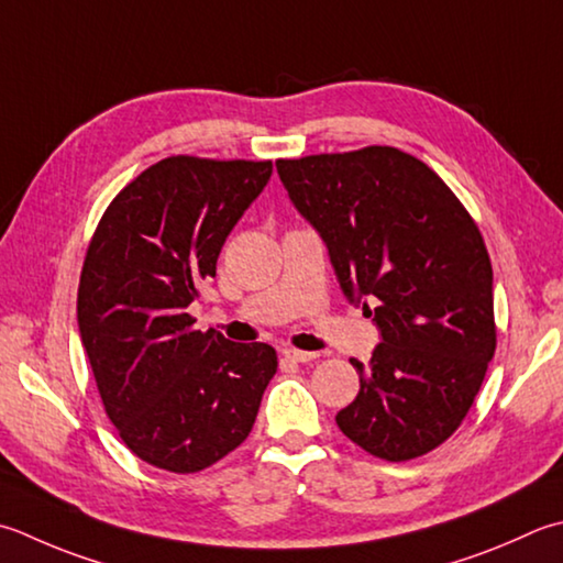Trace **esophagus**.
<instances>
[{
    "label": "esophagus",
    "instance_id": "34e87169",
    "mask_svg": "<svg viewBox=\"0 0 563 563\" xmlns=\"http://www.w3.org/2000/svg\"><path fill=\"white\" fill-rule=\"evenodd\" d=\"M283 356L288 358V361H292V363H310V361H314L319 354H314V351H300V349L288 346V349H283Z\"/></svg>",
    "mask_w": 563,
    "mask_h": 563
}]
</instances>
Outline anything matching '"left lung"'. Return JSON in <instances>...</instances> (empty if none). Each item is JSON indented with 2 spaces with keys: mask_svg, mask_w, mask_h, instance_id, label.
Listing matches in <instances>:
<instances>
[{
  "mask_svg": "<svg viewBox=\"0 0 563 563\" xmlns=\"http://www.w3.org/2000/svg\"><path fill=\"white\" fill-rule=\"evenodd\" d=\"M300 214L322 234L349 300L373 295L383 341L336 415L383 461L444 444L468 415L495 354L493 266L468 209L420 158L393 146L278 158Z\"/></svg>",
  "mask_w": 563,
  "mask_h": 563,
  "instance_id": "8db88e82",
  "label": "left lung"
}]
</instances>
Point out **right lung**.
I'll return each instance as SVG.
<instances>
[{
  "instance_id": "add662e5",
  "label": "right lung",
  "mask_w": 563,
  "mask_h": 563,
  "mask_svg": "<svg viewBox=\"0 0 563 563\" xmlns=\"http://www.w3.org/2000/svg\"><path fill=\"white\" fill-rule=\"evenodd\" d=\"M271 173V161L163 158L109 202L87 246L82 346L121 442L156 468L197 473L234 451L278 371L273 346L187 314Z\"/></svg>"
}]
</instances>
